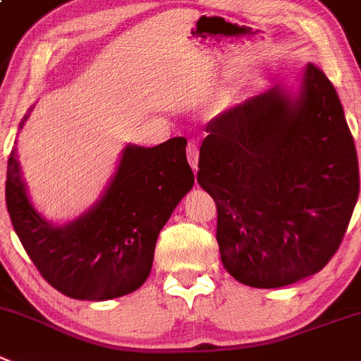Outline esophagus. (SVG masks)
Returning a JSON list of instances; mask_svg holds the SVG:
<instances>
[{"label": "esophagus", "instance_id": "obj_1", "mask_svg": "<svg viewBox=\"0 0 361 361\" xmlns=\"http://www.w3.org/2000/svg\"><path fill=\"white\" fill-rule=\"evenodd\" d=\"M188 161H190L191 168L197 171L198 170V145L195 140H190V143H188Z\"/></svg>", "mask_w": 361, "mask_h": 361}]
</instances>
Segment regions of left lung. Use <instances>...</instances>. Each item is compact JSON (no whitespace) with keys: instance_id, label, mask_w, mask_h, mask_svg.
<instances>
[{"instance_id":"left-lung-1","label":"left lung","mask_w":361,"mask_h":361,"mask_svg":"<svg viewBox=\"0 0 361 361\" xmlns=\"http://www.w3.org/2000/svg\"><path fill=\"white\" fill-rule=\"evenodd\" d=\"M197 180L216 202L221 262L257 289L319 273L348 230L358 157L337 90L308 63L296 101L278 87L207 123Z\"/></svg>"}]
</instances>
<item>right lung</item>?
I'll return each mask as SVG.
<instances>
[{
  "instance_id": "1",
  "label": "right lung",
  "mask_w": 361,
  "mask_h": 361,
  "mask_svg": "<svg viewBox=\"0 0 361 361\" xmlns=\"http://www.w3.org/2000/svg\"><path fill=\"white\" fill-rule=\"evenodd\" d=\"M186 143L177 136L150 149L127 147L101 202L63 226L35 211L12 150L6 209L44 280L65 296L88 301L113 300L142 287L161 228L195 183Z\"/></svg>"
}]
</instances>
